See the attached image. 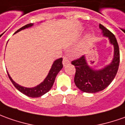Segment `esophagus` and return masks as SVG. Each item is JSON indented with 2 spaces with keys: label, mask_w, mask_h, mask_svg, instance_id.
Segmentation results:
<instances>
[{
  "label": "esophagus",
  "mask_w": 125,
  "mask_h": 125,
  "mask_svg": "<svg viewBox=\"0 0 125 125\" xmlns=\"http://www.w3.org/2000/svg\"><path fill=\"white\" fill-rule=\"evenodd\" d=\"M70 63V57L68 55H64L63 57V66H66V65L69 64Z\"/></svg>",
  "instance_id": "esophagus-1"
}]
</instances>
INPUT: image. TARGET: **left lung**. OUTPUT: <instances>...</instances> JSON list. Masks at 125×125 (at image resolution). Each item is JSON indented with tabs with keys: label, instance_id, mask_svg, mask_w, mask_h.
Instances as JSON below:
<instances>
[{
	"label": "left lung",
	"instance_id": "obj_1",
	"mask_svg": "<svg viewBox=\"0 0 125 125\" xmlns=\"http://www.w3.org/2000/svg\"><path fill=\"white\" fill-rule=\"evenodd\" d=\"M99 28L102 30L103 36L109 38L110 43L114 46V58L110 64L100 70H94L88 66L84 55L71 62L76 69L74 83L83 92L96 93L103 90L114 80L119 67V46L116 37L101 24Z\"/></svg>",
	"mask_w": 125,
	"mask_h": 125
}]
</instances>
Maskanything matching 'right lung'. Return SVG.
<instances>
[{"instance_id":"1","label":"right lung","mask_w":125,"mask_h":125,"mask_svg":"<svg viewBox=\"0 0 125 125\" xmlns=\"http://www.w3.org/2000/svg\"><path fill=\"white\" fill-rule=\"evenodd\" d=\"M33 25V24L32 23L28 24L27 25L21 27L20 29H18V30L15 33L19 32L21 30H23V29H25L27 28L32 27ZM62 60V58H59V59L55 60L54 62V63H52L51 68L50 70L47 77H46V79L44 80V81L34 87H23V86H21V85H18V84H17L16 82H14L13 81L11 77L9 76V73H7L8 77H9V79L11 80V83L15 86L16 89L18 90L22 94H25L27 96H29V97H31V98L40 97L42 95L46 94V92H48L51 89L52 86V85H53L54 82H55V79L57 74H58V73L63 68Z\"/></svg>"}]
</instances>
